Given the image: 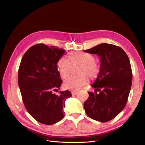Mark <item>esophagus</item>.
Instances as JSON below:
<instances>
[{
  "instance_id": "1",
  "label": "esophagus",
  "mask_w": 145,
  "mask_h": 145,
  "mask_svg": "<svg viewBox=\"0 0 145 145\" xmlns=\"http://www.w3.org/2000/svg\"><path fill=\"white\" fill-rule=\"evenodd\" d=\"M77 91H71V93H72V95H76L77 94Z\"/></svg>"
}]
</instances>
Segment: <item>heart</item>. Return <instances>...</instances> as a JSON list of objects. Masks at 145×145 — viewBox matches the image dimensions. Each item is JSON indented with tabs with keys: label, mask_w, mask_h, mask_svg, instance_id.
<instances>
[{
	"label": "heart",
	"mask_w": 145,
	"mask_h": 145,
	"mask_svg": "<svg viewBox=\"0 0 145 145\" xmlns=\"http://www.w3.org/2000/svg\"><path fill=\"white\" fill-rule=\"evenodd\" d=\"M95 57L86 52H72L68 56L61 57L57 61V67L60 76L67 78L71 74L72 65L80 64L77 73L79 74L72 76L64 82V88L66 89L76 91L87 85L89 78L94 79L100 71V64L95 61Z\"/></svg>",
	"instance_id": "heart-1"
}]
</instances>
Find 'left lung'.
I'll use <instances>...</instances> for the list:
<instances>
[{
  "label": "left lung",
  "instance_id": "8db88e82",
  "mask_svg": "<svg viewBox=\"0 0 145 145\" xmlns=\"http://www.w3.org/2000/svg\"><path fill=\"white\" fill-rule=\"evenodd\" d=\"M84 51L97 54L101 61L100 73L91 85L95 92H88L84 109L93 120L109 121L124 109L127 102L133 78L129 58L121 47L105 43Z\"/></svg>",
  "mask_w": 145,
  "mask_h": 145
}]
</instances>
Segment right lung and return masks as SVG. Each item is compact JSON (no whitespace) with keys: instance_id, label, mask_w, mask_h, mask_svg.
<instances>
[{"instance_id":"right-lung-1","label":"right lung","mask_w":145,"mask_h":145,"mask_svg":"<svg viewBox=\"0 0 145 145\" xmlns=\"http://www.w3.org/2000/svg\"><path fill=\"white\" fill-rule=\"evenodd\" d=\"M65 50L39 44L25 52L18 69V82L25 108L37 121L46 125L61 120L65 100L72 97L69 90L60 89L62 80L57 67Z\"/></svg>"}]
</instances>
